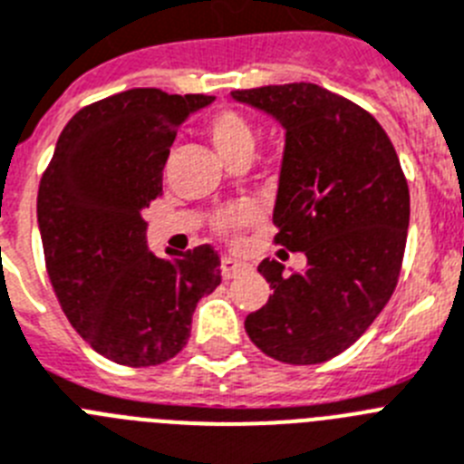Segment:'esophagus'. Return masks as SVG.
Segmentation results:
<instances>
[{
	"mask_svg": "<svg viewBox=\"0 0 464 464\" xmlns=\"http://www.w3.org/2000/svg\"><path fill=\"white\" fill-rule=\"evenodd\" d=\"M249 271V264H245V261H236L231 259V256H224L221 259V277L224 280H233V277L243 276V273Z\"/></svg>",
	"mask_w": 464,
	"mask_h": 464,
	"instance_id": "obj_1",
	"label": "esophagus"
}]
</instances>
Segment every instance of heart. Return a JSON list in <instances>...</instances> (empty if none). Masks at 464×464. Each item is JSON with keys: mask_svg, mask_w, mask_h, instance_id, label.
I'll return each instance as SVG.
<instances>
[{"mask_svg": "<svg viewBox=\"0 0 464 464\" xmlns=\"http://www.w3.org/2000/svg\"><path fill=\"white\" fill-rule=\"evenodd\" d=\"M209 142L217 149L224 163H233L237 159H252L255 154V128L247 116L236 110H219L209 116L205 123ZM256 219V209L252 205H233L217 217V228L221 233H237Z\"/></svg>", "mask_w": 464, "mask_h": 464, "instance_id": "obj_1", "label": "heart"}]
</instances>
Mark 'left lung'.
I'll list each match as a JSON object with an SVG mask.
<instances>
[{"instance_id": "8db88e82", "label": "left lung", "mask_w": 464, "mask_h": 464, "mask_svg": "<svg viewBox=\"0 0 464 464\" xmlns=\"http://www.w3.org/2000/svg\"><path fill=\"white\" fill-rule=\"evenodd\" d=\"M285 130L276 243L301 273L264 259L273 294L245 332L285 364H320L357 341L392 296L409 231V187L390 137L350 100L315 83L233 91Z\"/></svg>"}]
</instances>
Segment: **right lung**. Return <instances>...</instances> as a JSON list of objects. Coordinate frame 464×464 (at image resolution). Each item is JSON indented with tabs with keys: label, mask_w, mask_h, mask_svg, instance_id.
Wrapping results in <instances>:
<instances>
[{
	"label": "right lung",
	"mask_w": 464,
	"mask_h": 464,
	"mask_svg": "<svg viewBox=\"0 0 464 464\" xmlns=\"http://www.w3.org/2000/svg\"><path fill=\"white\" fill-rule=\"evenodd\" d=\"M212 95L132 88L76 111L39 184L51 285L72 327L107 360L154 366L191 336L198 301L221 282L209 245L149 249L144 209L163 193L177 128Z\"/></svg>",
	"instance_id": "right-lung-1"
}]
</instances>
